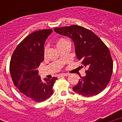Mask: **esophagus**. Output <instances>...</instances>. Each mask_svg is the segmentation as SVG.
<instances>
[{
  "mask_svg": "<svg viewBox=\"0 0 122 122\" xmlns=\"http://www.w3.org/2000/svg\"><path fill=\"white\" fill-rule=\"evenodd\" d=\"M69 76V74H67V73L60 74V77H62V76Z\"/></svg>",
  "mask_w": 122,
  "mask_h": 122,
  "instance_id": "1",
  "label": "esophagus"
}]
</instances>
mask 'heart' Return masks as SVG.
<instances>
[{"instance_id":"obj_1","label":"heart","mask_w":122,"mask_h":122,"mask_svg":"<svg viewBox=\"0 0 122 122\" xmlns=\"http://www.w3.org/2000/svg\"><path fill=\"white\" fill-rule=\"evenodd\" d=\"M68 41L66 39H65L63 38H60L58 39L57 41V43H56L57 47L59 48V47H60L62 45H63V44L65 43H66ZM47 51H48V46H45V49H44V54H45V55L47 53Z\"/></svg>"}]
</instances>
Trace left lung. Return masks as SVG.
I'll return each mask as SVG.
<instances>
[{
    "mask_svg": "<svg viewBox=\"0 0 122 122\" xmlns=\"http://www.w3.org/2000/svg\"><path fill=\"white\" fill-rule=\"evenodd\" d=\"M54 30L73 40L76 57L87 68L86 75L79 76L81 79L73 90L87 97L101 92L108 85L113 70L112 59L106 45L93 32L80 25H71Z\"/></svg>",
    "mask_w": 122,
    "mask_h": 122,
    "instance_id": "1",
    "label": "left lung"
}]
</instances>
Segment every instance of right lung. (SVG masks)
<instances>
[{"label": "right lung", "instance_id": "right-lung-1", "mask_svg": "<svg viewBox=\"0 0 122 122\" xmlns=\"http://www.w3.org/2000/svg\"><path fill=\"white\" fill-rule=\"evenodd\" d=\"M52 30H37L27 36L14 51L10 71L14 84L29 98L42 102L53 94L57 77L44 79L38 76V68L44 60V44Z\"/></svg>", "mask_w": 122, "mask_h": 122}]
</instances>
